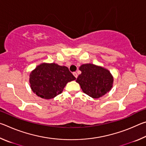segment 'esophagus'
<instances>
[{
    "mask_svg": "<svg viewBox=\"0 0 146 146\" xmlns=\"http://www.w3.org/2000/svg\"><path fill=\"white\" fill-rule=\"evenodd\" d=\"M73 75H74V76H75V78H77L78 75H77V73H76V72H73Z\"/></svg>",
    "mask_w": 146,
    "mask_h": 146,
    "instance_id": "esophagus-1",
    "label": "esophagus"
}]
</instances>
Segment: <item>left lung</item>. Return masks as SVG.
<instances>
[{"label":"left lung","mask_w":146,"mask_h":146,"mask_svg":"<svg viewBox=\"0 0 146 146\" xmlns=\"http://www.w3.org/2000/svg\"><path fill=\"white\" fill-rule=\"evenodd\" d=\"M82 73L76 82L83 92L93 98H98L109 92L113 87V77L110 71L92 64H82L79 68Z\"/></svg>","instance_id":"left-lung-1"}]
</instances>
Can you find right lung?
Wrapping results in <instances>:
<instances>
[{
	"instance_id": "add662e5",
	"label": "right lung",
	"mask_w": 146,
	"mask_h": 146,
	"mask_svg": "<svg viewBox=\"0 0 146 146\" xmlns=\"http://www.w3.org/2000/svg\"><path fill=\"white\" fill-rule=\"evenodd\" d=\"M75 79L66 66L42 63L31 71L29 84L33 92L38 97L51 99L62 92L66 84Z\"/></svg>"
}]
</instances>
